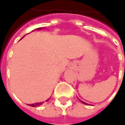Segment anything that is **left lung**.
Returning <instances> with one entry per match:
<instances>
[{"instance_id": "1", "label": "left lung", "mask_w": 125, "mask_h": 125, "mask_svg": "<svg viewBox=\"0 0 125 125\" xmlns=\"http://www.w3.org/2000/svg\"><path fill=\"white\" fill-rule=\"evenodd\" d=\"M81 102H82V103H83V104H88L85 103V102H82V101H81Z\"/></svg>"}]
</instances>
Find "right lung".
Masks as SVG:
<instances>
[{
    "label": "right lung",
    "instance_id": "1",
    "mask_svg": "<svg viewBox=\"0 0 125 125\" xmlns=\"http://www.w3.org/2000/svg\"><path fill=\"white\" fill-rule=\"evenodd\" d=\"M39 29V28H38ZM49 99H47L46 102H47ZM42 104V102H40V103H36V104H30V106H32V107H36V106H40V105H41Z\"/></svg>",
    "mask_w": 125,
    "mask_h": 125
}]
</instances>
